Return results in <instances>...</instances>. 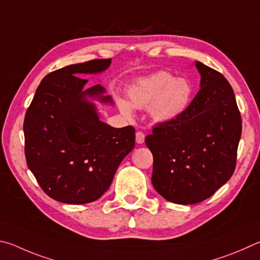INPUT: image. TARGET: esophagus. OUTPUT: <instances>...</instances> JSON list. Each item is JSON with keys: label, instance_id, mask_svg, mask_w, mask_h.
<instances>
[{"label": "esophagus", "instance_id": "1", "mask_svg": "<svg viewBox=\"0 0 260 260\" xmlns=\"http://www.w3.org/2000/svg\"><path fill=\"white\" fill-rule=\"evenodd\" d=\"M144 140H145L144 133H142V131H137V133H136V143L143 144Z\"/></svg>", "mask_w": 260, "mask_h": 260}]
</instances>
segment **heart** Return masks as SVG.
Wrapping results in <instances>:
<instances>
[{
  "label": "heart",
  "mask_w": 260,
  "mask_h": 260,
  "mask_svg": "<svg viewBox=\"0 0 260 260\" xmlns=\"http://www.w3.org/2000/svg\"><path fill=\"white\" fill-rule=\"evenodd\" d=\"M192 94L193 88L188 80L161 71L136 81L127 90L130 103L117 97V104L126 116L133 114L131 104L137 108L149 106L154 121L167 123L176 120L187 109Z\"/></svg>",
  "instance_id": "1"
}]
</instances>
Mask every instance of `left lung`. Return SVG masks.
Returning <instances> with one entry per match:
<instances>
[{"label": "left lung", "mask_w": 260, "mask_h": 260, "mask_svg": "<svg viewBox=\"0 0 260 260\" xmlns=\"http://www.w3.org/2000/svg\"><path fill=\"white\" fill-rule=\"evenodd\" d=\"M201 89L176 120L157 123L145 143L153 154L152 184L172 203L202 202L235 170L242 120L224 75L197 61Z\"/></svg>", "instance_id": "obj_1"}]
</instances>
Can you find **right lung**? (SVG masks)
Listing matches in <instances>:
<instances>
[{
	"mask_svg": "<svg viewBox=\"0 0 260 260\" xmlns=\"http://www.w3.org/2000/svg\"><path fill=\"white\" fill-rule=\"evenodd\" d=\"M111 59L75 63L49 73L27 108L25 156L44 193L68 204L93 202L112 184L118 166L135 147V127L99 120L86 97L112 103L100 84L83 89L79 75L99 73Z\"/></svg>",
	"mask_w": 260,
	"mask_h": 260,
	"instance_id": "obj_1",
	"label": "right lung"
}]
</instances>
